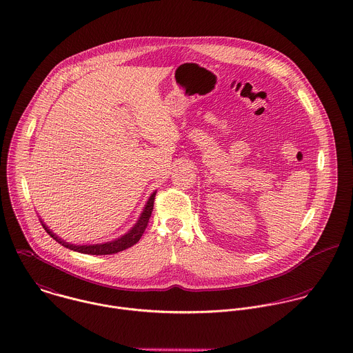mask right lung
Wrapping results in <instances>:
<instances>
[{
    "instance_id": "obj_1",
    "label": "right lung",
    "mask_w": 353,
    "mask_h": 353,
    "mask_svg": "<svg viewBox=\"0 0 353 353\" xmlns=\"http://www.w3.org/2000/svg\"><path fill=\"white\" fill-rule=\"evenodd\" d=\"M155 191L151 194V196L148 198L145 206L143 208V212H141L139 219L137 221V223L125 233L123 234L121 237L119 239H114L112 241H108V243H99V244H84V245H76V244H71V243H67L65 240L60 239L56 233H53L49 226H46V223L43 221L42 222V226L45 228V230L56 240L59 241L60 244H63L64 247L70 248L72 251H77V252H81V254H90V255H112V254H117L120 251H124L130 247H132L134 244H137L139 240H141V234L144 232V229L147 228V223H148V219L151 216V212H152V208H154V198H155Z\"/></svg>"
}]
</instances>
